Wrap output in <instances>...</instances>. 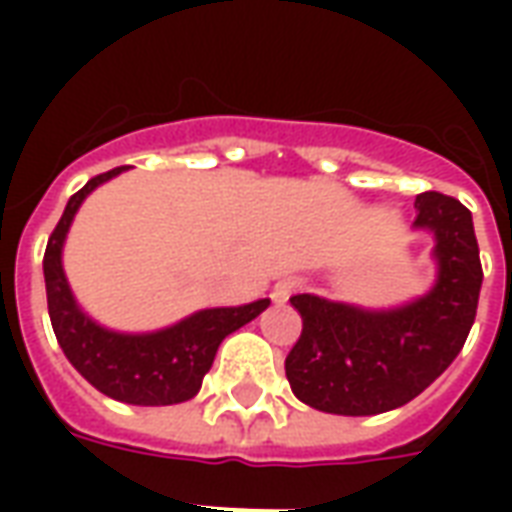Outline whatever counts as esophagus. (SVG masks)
Masks as SVG:
<instances>
[{"mask_svg":"<svg viewBox=\"0 0 512 512\" xmlns=\"http://www.w3.org/2000/svg\"><path fill=\"white\" fill-rule=\"evenodd\" d=\"M299 288H301L299 279H282V282H277V285H274V293H271V296H274V301H277V304H285V301H288Z\"/></svg>","mask_w":512,"mask_h":512,"instance_id":"1","label":"esophagus"}]
</instances>
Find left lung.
Masks as SVG:
<instances>
[{
	"label": "left lung",
	"instance_id": "left-lung-1",
	"mask_svg": "<svg viewBox=\"0 0 512 512\" xmlns=\"http://www.w3.org/2000/svg\"><path fill=\"white\" fill-rule=\"evenodd\" d=\"M417 230L433 233L436 285L395 310H362L301 293V337L285 359V376L301 403L343 417H370L406 406L461 354L483 285L480 249L466 205L425 191Z\"/></svg>",
	"mask_w": 512,
	"mask_h": 512
}]
</instances>
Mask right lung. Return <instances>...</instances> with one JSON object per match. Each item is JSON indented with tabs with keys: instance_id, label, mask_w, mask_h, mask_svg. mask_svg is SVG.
Wrapping results in <instances>:
<instances>
[{
	"instance_id": "obj_1",
	"label": "right lung",
	"mask_w": 512,
	"mask_h": 512,
	"mask_svg": "<svg viewBox=\"0 0 512 512\" xmlns=\"http://www.w3.org/2000/svg\"><path fill=\"white\" fill-rule=\"evenodd\" d=\"M123 169L126 167L109 169L87 180L68 200L62 219L51 233L43 255L49 318L68 362L98 392L131 406H172L200 392L202 378L211 370L213 356L224 337L244 323L255 321L271 301L257 299L241 307L200 310L175 326L147 334L112 332L84 315L62 271V244L84 197Z\"/></svg>"
}]
</instances>
